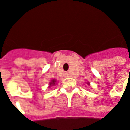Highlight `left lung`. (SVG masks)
<instances>
[{
  "label": "left lung",
  "mask_w": 130,
  "mask_h": 130,
  "mask_svg": "<svg viewBox=\"0 0 130 130\" xmlns=\"http://www.w3.org/2000/svg\"><path fill=\"white\" fill-rule=\"evenodd\" d=\"M87 84H88V85H89V83H87Z\"/></svg>",
  "instance_id": "1"
}]
</instances>
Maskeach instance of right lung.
Masks as SVG:
<instances>
[{"instance_id":"obj_1","label":"right lung","mask_w":130,"mask_h":130,"mask_svg":"<svg viewBox=\"0 0 130 130\" xmlns=\"http://www.w3.org/2000/svg\"><path fill=\"white\" fill-rule=\"evenodd\" d=\"M56 81V80L54 79L52 80H51V82H50V87H51V86H54V85H55Z\"/></svg>"}]
</instances>
